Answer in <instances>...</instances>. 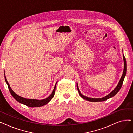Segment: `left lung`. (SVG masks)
<instances>
[{
  "mask_svg": "<svg viewBox=\"0 0 133 133\" xmlns=\"http://www.w3.org/2000/svg\"><path fill=\"white\" fill-rule=\"evenodd\" d=\"M123 60H124V69H123V74L121 76V78L119 81V82H118V85H117V86L116 87V88L113 90L112 92H111L110 94H109L108 95H107V96H106L105 97H102V98H100V99H94V98H90V97H88L87 96H85L84 95H83L80 92V90H79V89L78 88V84H77V86H76V87H77V89H78V92L80 95V96L81 97H82V98L83 99L85 100H86L87 101H92V102H99V101H105V100H107V99L110 98V97L114 96V95H115L119 91L120 89H121V87H122V85L123 84V80H124V77L125 76V74H126V71H127V65H126V60H125V58L124 57V55H123Z\"/></svg>",
  "mask_w": 133,
  "mask_h": 133,
  "instance_id": "obj_1",
  "label": "left lung"
}]
</instances>
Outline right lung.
Returning a JSON list of instances; mask_svg holds the SVG:
<instances>
[{"mask_svg":"<svg viewBox=\"0 0 133 133\" xmlns=\"http://www.w3.org/2000/svg\"><path fill=\"white\" fill-rule=\"evenodd\" d=\"M5 79L7 85H8V86L9 91L14 98H15L19 102L22 103V104H25V105H26L28 107H37L43 106L45 105V104H46L47 103H48L49 102H50L54 95V93H55V91L56 84H57V83H56L53 92L50 96L47 97V98L45 99L44 100H35V99H25V98H24V97H21V96H19L18 95L16 94L11 88L8 81H7V80H6L5 75Z\"/></svg>","mask_w":133,"mask_h":133,"instance_id":"right-lung-1","label":"right lung"}]
</instances>
